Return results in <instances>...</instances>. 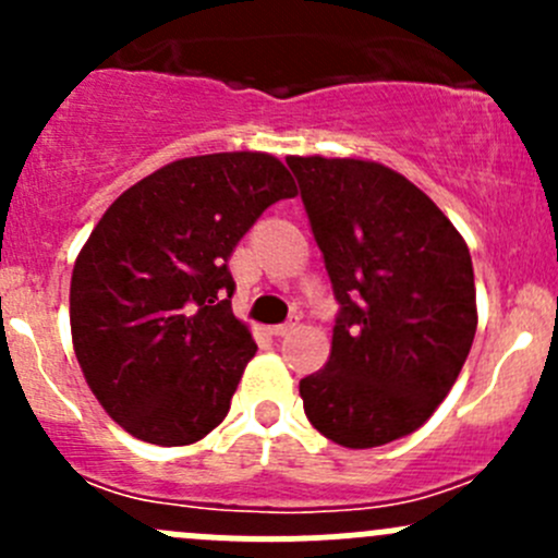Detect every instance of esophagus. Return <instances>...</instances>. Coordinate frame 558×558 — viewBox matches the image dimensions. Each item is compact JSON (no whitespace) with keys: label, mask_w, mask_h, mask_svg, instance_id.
<instances>
[{"label":"esophagus","mask_w":558,"mask_h":558,"mask_svg":"<svg viewBox=\"0 0 558 558\" xmlns=\"http://www.w3.org/2000/svg\"><path fill=\"white\" fill-rule=\"evenodd\" d=\"M294 320H286V324H275V326H269V335H275V337H286L289 335L291 329H294Z\"/></svg>","instance_id":"1"}]
</instances>
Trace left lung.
I'll return each mask as SVG.
<instances>
[{
	"label": "left lung",
	"instance_id": "8db88e82",
	"mask_svg": "<svg viewBox=\"0 0 558 558\" xmlns=\"http://www.w3.org/2000/svg\"><path fill=\"white\" fill-rule=\"evenodd\" d=\"M340 305L324 369L300 380L326 440L375 448L418 429L475 340L464 240L408 178L375 161L289 156Z\"/></svg>",
	"mask_w": 558,
	"mask_h": 558
}]
</instances>
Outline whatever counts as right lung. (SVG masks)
Segmentation results:
<instances>
[{
    "label": "right lung",
    "mask_w": 558,
    "mask_h": 558,
    "mask_svg": "<svg viewBox=\"0 0 558 558\" xmlns=\"http://www.w3.org/2000/svg\"><path fill=\"white\" fill-rule=\"evenodd\" d=\"M294 194L275 156L243 150L172 161L107 207L72 269L70 324L94 397L129 435L189 446L227 418L256 353L229 258Z\"/></svg>",
    "instance_id": "obj_1"
}]
</instances>
